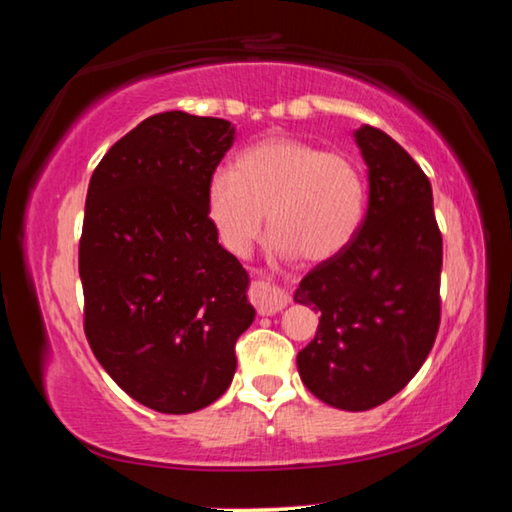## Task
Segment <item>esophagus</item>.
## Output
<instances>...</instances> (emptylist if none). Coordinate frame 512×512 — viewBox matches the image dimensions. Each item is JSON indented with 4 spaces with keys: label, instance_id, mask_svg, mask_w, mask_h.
<instances>
[{
    "label": "esophagus",
    "instance_id": "34e87169",
    "mask_svg": "<svg viewBox=\"0 0 512 512\" xmlns=\"http://www.w3.org/2000/svg\"><path fill=\"white\" fill-rule=\"evenodd\" d=\"M250 300L257 307L259 316H273L289 305V296L282 289L273 287V284L257 280L250 289Z\"/></svg>",
    "mask_w": 512,
    "mask_h": 512
}]
</instances>
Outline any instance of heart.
Returning <instances> with one entry per match:
<instances>
[{
  "label": "heart",
  "instance_id": "heart-1",
  "mask_svg": "<svg viewBox=\"0 0 512 512\" xmlns=\"http://www.w3.org/2000/svg\"><path fill=\"white\" fill-rule=\"evenodd\" d=\"M366 180L343 153L296 137H266L235 167L207 178L205 210L219 244L244 257L264 225L277 257L327 262L350 246L366 214Z\"/></svg>",
  "mask_w": 512,
  "mask_h": 512
}]
</instances>
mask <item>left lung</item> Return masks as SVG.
Returning a JSON list of instances; mask_svg holds the SVG:
<instances>
[{
    "instance_id": "left-lung-1",
    "label": "left lung",
    "mask_w": 512,
    "mask_h": 512,
    "mask_svg": "<svg viewBox=\"0 0 512 512\" xmlns=\"http://www.w3.org/2000/svg\"><path fill=\"white\" fill-rule=\"evenodd\" d=\"M368 167V210L350 246L302 277L293 300L320 314L298 352L302 384L320 402L368 411L409 384L440 323L443 237L431 183L393 137L354 131Z\"/></svg>"
}]
</instances>
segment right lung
<instances>
[{
	"mask_svg": "<svg viewBox=\"0 0 512 512\" xmlns=\"http://www.w3.org/2000/svg\"><path fill=\"white\" fill-rule=\"evenodd\" d=\"M225 119L171 110L103 155L85 198V336L103 370L149 409L194 413L228 391L253 325L250 277L216 239L207 178L235 142Z\"/></svg>",
	"mask_w": 512,
	"mask_h": 512,
	"instance_id": "1",
	"label": "right lung"
}]
</instances>
